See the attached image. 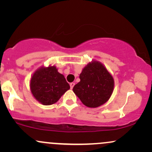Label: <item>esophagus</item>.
<instances>
[{"instance_id": "obj_1", "label": "esophagus", "mask_w": 152, "mask_h": 152, "mask_svg": "<svg viewBox=\"0 0 152 152\" xmlns=\"http://www.w3.org/2000/svg\"><path fill=\"white\" fill-rule=\"evenodd\" d=\"M74 85H75V83H74V82H72V83H70V87H71V89H72V88H74Z\"/></svg>"}]
</instances>
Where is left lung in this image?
<instances>
[{"mask_svg": "<svg viewBox=\"0 0 152 152\" xmlns=\"http://www.w3.org/2000/svg\"><path fill=\"white\" fill-rule=\"evenodd\" d=\"M79 78L73 91L85 106L96 108L109 101L114 91V80L104 64L92 60L82 69Z\"/></svg>", "mask_w": 152, "mask_h": 152, "instance_id": "obj_1", "label": "left lung"}]
</instances>
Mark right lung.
<instances>
[{
	"label": "right lung",
	"instance_id": "add662e5",
	"mask_svg": "<svg viewBox=\"0 0 152 152\" xmlns=\"http://www.w3.org/2000/svg\"><path fill=\"white\" fill-rule=\"evenodd\" d=\"M69 88L64 76L54 65L41 66L34 71L30 80L33 96L45 106L56 104Z\"/></svg>",
	"mask_w": 152,
	"mask_h": 152
}]
</instances>
